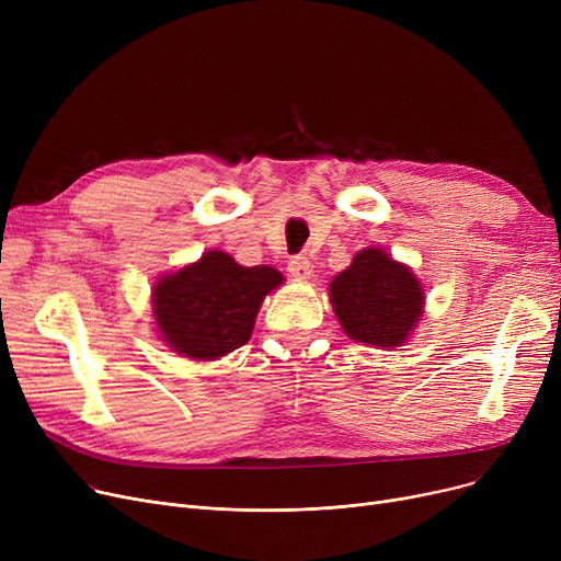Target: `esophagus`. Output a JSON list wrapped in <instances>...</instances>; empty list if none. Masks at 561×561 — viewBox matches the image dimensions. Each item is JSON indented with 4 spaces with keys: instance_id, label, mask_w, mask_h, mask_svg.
I'll return each instance as SVG.
<instances>
[{
    "instance_id": "esophagus-1",
    "label": "esophagus",
    "mask_w": 561,
    "mask_h": 561,
    "mask_svg": "<svg viewBox=\"0 0 561 561\" xmlns=\"http://www.w3.org/2000/svg\"><path fill=\"white\" fill-rule=\"evenodd\" d=\"M288 273L296 279H309L311 277V263L305 254H296L288 261Z\"/></svg>"
}]
</instances>
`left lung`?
I'll use <instances>...</instances> for the list:
<instances>
[{
	"mask_svg": "<svg viewBox=\"0 0 561 561\" xmlns=\"http://www.w3.org/2000/svg\"><path fill=\"white\" fill-rule=\"evenodd\" d=\"M330 302L352 341L398 347L416 330L425 293L409 265L366 248L330 282Z\"/></svg>",
	"mask_w": 561,
	"mask_h": 561,
	"instance_id": "1",
	"label": "left lung"
}]
</instances>
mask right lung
<instances>
[{"label": "right lung", "instance_id": "obj_1", "mask_svg": "<svg viewBox=\"0 0 561 561\" xmlns=\"http://www.w3.org/2000/svg\"><path fill=\"white\" fill-rule=\"evenodd\" d=\"M284 282L271 265H241L209 250L152 290L161 339L195 362L220 359L250 341L263 298Z\"/></svg>", "mask_w": 561, "mask_h": 561}]
</instances>
